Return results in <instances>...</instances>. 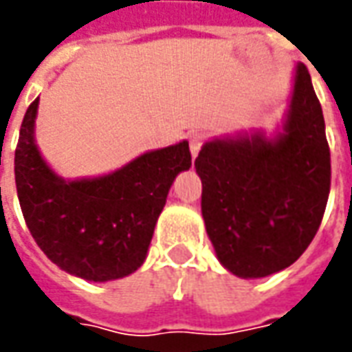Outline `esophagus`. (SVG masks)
I'll return each instance as SVG.
<instances>
[{
	"label": "esophagus",
	"mask_w": 352,
	"mask_h": 352,
	"mask_svg": "<svg viewBox=\"0 0 352 352\" xmlns=\"http://www.w3.org/2000/svg\"><path fill=\"white\" fill-rule=\"evenodd\" d=\"M201 145H204V135H201V133H194V135H190L192 158H196V156H198V153L201 151Z\"/></svg>",
	"instance_id": "34e87169"
}]
</instances>
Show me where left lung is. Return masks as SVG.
<instances>
[{"mask_svg": "<svg viewBox=\"0 0 352 352\" xmlns=\"http://www.w3.org/2000/svg\"><path fill=\"white\" fill-rule=\"evenodd\" d=\"M201 214L217 258L241 279H260L300 258L330 194L324 116L303 64L273 133L237 131L206 141L194 162Z\"/></svg>", "mask_w": 352, "mask_h": 352, "instance_id": "obj_1", "label": "left lung"}]
</instances>
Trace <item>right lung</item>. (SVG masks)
Returning a JSON list of instances; mask_svg holds the SVG:
<instances>
[{
	"label": "right lung",
	"mask_w": 352,
	"mask_h": 352,
	"mask_svg": "<svg viewBox=\"0 0 352 352\" xmlns=\"http://www.w3.org/2000/svg\"><path fill=\"white\" fill-rule=\"evenodd\" d=\"M39 98L28 107L14 153V181L30 234L50 262L94 283L122 279L145 262L154 226L181 171L188 141L143 153L100 177L64 179L35 143Z\"/></svg>",
	"instance_id": "right-lung-1"
}]
</instances>
